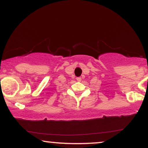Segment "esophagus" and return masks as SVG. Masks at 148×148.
Instances as JSON below:
<instances>
[{
  "mask_svg": "<svg viewBox=\"0 0 148 148\" xmlns=\"http://www.w3.org/2000/svg\"><path fill=\"white\" fill-rule=\"evenodd\" d=\"M76 79L77 81H78V82H81V81H82V77H79L76 78Z\"/></svg>",
  "mask_w": 148,
  "mask_h": 148,
  "instance_id": "esophagus-1",
  "label": "esophagus"
}]
</instances>
